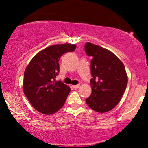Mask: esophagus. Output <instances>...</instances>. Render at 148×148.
<instances>
[{
    "instance_id": "34e87169",
    "label": "esophagus",
    "mask_w": 148,
    "mask_h": 148,
    "mask_svg": "<svg viewBox=\"0 0 148 148\" xmlns=\"http://www.w3.org/2000/svg\"><path fill=\"white\" fill-rule=\"evenodd\" d=\"M79 87H80V85H74L73 86V87L74 88V89H78V88H79Z\"/></svg>"
}]
</instances>
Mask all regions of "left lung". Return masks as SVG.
<instances>
[{
  "label": "left lung",
  "mask_w": 148,
  "mask_h": 148,
  "mask_svg": "<svg viewBox=\"0 0 148 148\" xmlns=\"http://www.w3.org/2000/svg\"><path fill=\"white\" fill-rule=\"evenodd\" d=\"M85 52L91 56V87L92 92L85 102L93 111H110L120 102L128 83L124 63L111 51L87 42Z\"/></svg>",
  "instance_id": "8db88e82"
}]
</instances>
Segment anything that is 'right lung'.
<instances>
[{
	"label": "right lung",
	"mask_w": 148,
	"mask_h": 148,
	"mask_svg": "<svg viewBox=\"0 0 148 148\" xmlns=\"http://www.w3.org/2000/svg\"><path fill=\"white\" fill-rule=\"evenodd\" d=\"M76 45L56 44L48 46L32 58L24 71L22 88L24 95L35 109L52 115L61 109L70 91L69 86L56 80L59 72V61Z\"/></svg>",
	"instance_id": "add662e5"
}]
</instances>
